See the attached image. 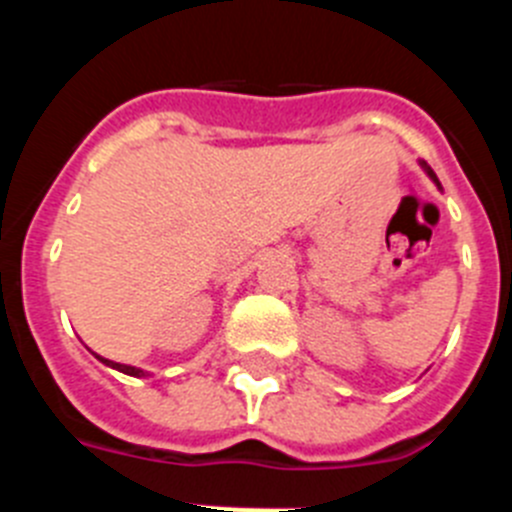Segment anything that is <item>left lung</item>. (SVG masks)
Instances as JSON below:
<instances>
[{
    "instance_id": "1",
    "label": "left lung",
    "mask_w": 512,
    "mask_h": 512,
    "mask_svg": "<svg viewBox=\"0 0 512 512\" xmlns=\"http://www.w3.org/2000/svg\"><path fill=\"white\" fill-rule=\"evenodd\" d=\"M418 166H420V169H423V171H425V174H428V179H431V182H433V184H436V187H438V189H441V182H438V176H436V174H433V169H431V166L425 164V161H418Z\"/></svg>"
}]
</instances>
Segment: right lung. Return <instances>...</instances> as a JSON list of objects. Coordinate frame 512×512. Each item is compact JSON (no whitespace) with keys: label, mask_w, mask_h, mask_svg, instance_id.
<instances>
[{"label":"right lung","mask_w":512,"mask_h":512,"mask_svg":"<svg viewBox=\"0 0 512 512\" xmlns=\"http://www.w3.org/2000/svg\"><path fill=\"white\" fill-rule=\"evenodd\" d=\"M92 354H94V351H92ZM94 356H97V359L102 361V364H107V366H110V369H117V372L128 374V377H151V374H148L146 369H138V366H130V364H117V361L104 359V356H99V354H94Z\"/></svg>","instance_id":"add662e5"}]
</instances>
